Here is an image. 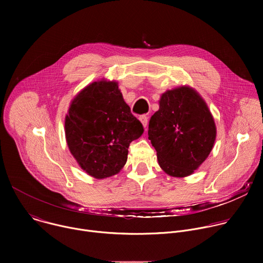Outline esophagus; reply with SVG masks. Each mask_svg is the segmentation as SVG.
Instances as JSON below:
<instances>
[{"label":"esophagus","instance_id":"34e87169","mask_svg":"<svg viewBox=\"0 0 263 263\" xmlns=\"http://www.w3.org/2000/svg\"><path fill=\"white\" fill-rule=\"evenodd\" d=\"M139 121L141 122V124H142V126H143L144 128L147 126L148 120H147V117H146V116H141V117H139Z\"/></svg>","mask_w":263,"mask_h":263}]
</instances>
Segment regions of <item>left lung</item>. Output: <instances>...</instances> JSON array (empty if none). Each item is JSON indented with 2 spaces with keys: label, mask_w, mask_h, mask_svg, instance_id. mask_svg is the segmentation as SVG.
Instances as JSON below:
<instances>
[{
  "label": "left lung",
  "mask_w": 263,
  "mask_h": 263,
  "mask_svg": "<svg viewBox=\"0 0 263 263\" xmlns=\"http://www.w3.org/2000/svg\"><path fill=\"white\" fill-rule=\"evenodd\" d=\"M148 139L160 167L170 176L194 173L210 154L216 129L203 99L191 87L164 92L148 123Z\"/></svg>",
  "instance_id": "obj_1"
}]
</instances>
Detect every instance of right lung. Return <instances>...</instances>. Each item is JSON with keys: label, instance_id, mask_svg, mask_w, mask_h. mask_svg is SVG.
I'll return each instance as SVG.
<instances>
[{"label": "right lung", "instance_id": "right-lung-1", "mask_svg": "<svg viewBox=\"0 0 263 263\" xmlns=\"http://www.w3.org/2000/svg\"><path fill=\"white\" fill-rule=\"evenodd\" d=\"M143 133L117 82H93L81 90L65 117L70 153L90 176L104 179L126 164L128 148Z\"/></svg>", "mask_w": 263, "mask_h": 263}]
</instances>
